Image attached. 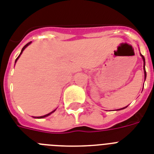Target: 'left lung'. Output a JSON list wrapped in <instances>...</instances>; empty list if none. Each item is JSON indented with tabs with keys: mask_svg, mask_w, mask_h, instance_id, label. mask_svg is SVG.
<instances>
[{
	"mask_svg": "<svg viewBox=\"0 0 154 154\" xmlns=\"http://www.w3.org/2000/svg\"><path fill=\"white\" fill-rule=\"evenodd\" d=\"M141 56H142V59H143V62H144V66H143V69H144V73H145V80H146V69H145V64H146V62H145V57H144V56L142 55V54H141ZM123 107V108H120V109H118V110H122V109H124V108H126V107Z\"/></svg>",
	"mask_w": 154,
	"mask_h": 154,
	"instance_id": "8db88e82",
	"label": "left lung"
}]
</instances>
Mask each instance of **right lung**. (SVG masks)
<instances>
[{
    "mask_svg": "<svg viewBox=\"0 0 154 154\" xmlns=\"http://www.w3.org/2000/svg\"><path fill=\"white\" fill-rule=\"evenodd\" d=\"M31 42H28V43H27V44L25 45L24 47H23V49H22V51H21L20 54V55H19V56H18V57H17V58H16V61H17V60H18V58H19V57H20V54H22V52H23V50H24V49H25V48H26V47H27V46H28V45H29V44H30V43H31ZM55 110H56V109H55ZM55 110H54L53 112H50V113H49V114H47V115H45V116H39V117H34V118H37V119H42V118H45V117H47V116H50V115H51V114H52V113H53V112H55Z\"/></svg>",
    "mask_w": 154,
    "mask_h": 154,
    "instance_id": "add662e5",
    "label": "right lung"
}]
</instances>
